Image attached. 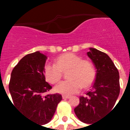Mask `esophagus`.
<instances>
[{"label": "esophagus", "mask_w": 130, "mask_h": 130, "mask_svg": "<svg viewBox=\"0 0 130 130\" xmlns=\"http://www.w3.org/2000/svg\"><path fill=\"white\" fill-rule=\"evenodd\" d=\"M70 98V96L69 95H62V98L63 99H68V98Z\"/></svg>", "instance_id": "esophagus-1"}]
</instances>
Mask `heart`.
I'll return each instance as SVG.
<instances>
[{"instance_id":"1","label":"heart","mask_w":130,"mask_h":130,"mask_svg":"<svg viewBox=\"0 0 130 130\" xmlns=\"http://www.w3.org/2000/svg\"><path fill=\"white\" fill-rule=\"evenodd\" d=\"M68 72L69 80L62 81L55 87L56 92L64 95H70L78 93L83 87H89L95 80L96 69L93 62L83 60L82 57L73 54L66 53L60 56L56 63H48L44 67V75L51 84L59 82L63 72Z\"/></svg>"}]
</instances>
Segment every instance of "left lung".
Listing matches in <instances>:
<instances>
[{
	"mask_svg": "<svg viewBox=\"0 0 130 130\" xmlns=\"http://www.w3.org/2000/svg\"><path fill=\"white\" fill-rule=\"evenodd\" d=\"M87 54L97 70L95 81L86 96L79 98L74 113L83 123L92 124L113 108L120 93V82L118 70L107 54L94 48Z\"/></svg>",
	"mask_w": 130,
	"mask_h": 130,
	"instance_id": "1",
	"label": "left lung"
}]
</instances>
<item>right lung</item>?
Returning a JSON list of instances; mask_svg holds the SVG:
<instances>
[{
	"label": "right lung",
	"mask_w": 130,
	"mask_h": 130,
	"mask_svg": "<svg viewBox=\"0 0 130 130\" xmlns=\"http://www.w3.org/2000/svg\"><path fill=\"white\" fill-rule=\"evenodd\" d=\"M46 58L40 51L25 56L12 70L9 84L12 105L27 118L41 125L50 122L62 100L58 93L45 95L51 88L45 81Z\"/></svg>",
	"instance_id": "right-lung-1"
}]
</instances>
